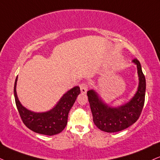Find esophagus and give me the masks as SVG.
<instances>
[{
  "instance_id": "esophagus-1",
  "label": "esophagus",
  "mask_w": 160,
  "mask_h": 160,
  "mask_svg": "<svg viewBox=\"0 0 160 160\" xmlns=\"http://www.w3.org/2000/svg\"><path fill=\"white\" fill-rule=\"evenodd\" d=\"M80 89H81V92H82V93L85 94L88 90V84L85 83V82L81 84H80Z\"/></svg>"
}]
</instances>
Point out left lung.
I'll return each instance as SVG.
<instances>
[{
	"label": "left lung",
	"instance_id": "obj_1",
	"mask_svg": "<svg viewBox=\"0 0 160 160\" xmlns=\"http://www.w3.org/2000/svg\"><path fill=\"white\" fill-rule=\"evenodd\" d=\"M133 62L137 66L139 83L137 93L127 104L119 108H111L104 104L94 90L87 92L92 120L102 131L108 133L121 131L135 123L140 116L145 103L146 82L140 62L137 58H133Z\"/></svg>",
	"mask_w": 160,
	"mask_h": 160
}]
</instances>
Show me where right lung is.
Masks as SVG:
<instances>
[{"label": "right lung", "mask_w": 160, "mask_h": 160, "mask_svg": "<svg viewBox=\"0 0 160 160\" xmlns=\"http://www.w3.org/2000/svg\"><path fill=\"white\" fill-rule=\"evenodd\" d=\"M18 77L14 86V95L17 109L23 124L31 131L44 135L52 136L61 133L68 124L69 112L80 93L79 87H75L62 96L56 106L45 113H34L20 103L16 92Z\"/></svg>", "instance_id": "right-lung-1"}]
</instances>
